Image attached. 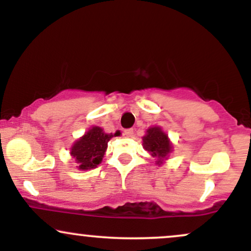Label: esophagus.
<instances>
[{
	"label": "esophagus",
	"mask_w": 251,
	"mask_h": 251,
	"mask_svg": "<svg viewBox=\"0 0 251 251\" xmlns=\"http://www.w3.org/2000/svg\"><path fill=\"white\" fill-rule=\"evenodd\" d=\"M133 128H127V129H125V131H124V134L126 135V137H132V135H133Z\"/></svg>",
	"instance_id": "obj_1"
}]
</instances>
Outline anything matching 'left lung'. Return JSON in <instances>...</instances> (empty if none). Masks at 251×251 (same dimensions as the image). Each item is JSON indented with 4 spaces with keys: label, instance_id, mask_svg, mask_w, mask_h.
I'll list each match as a JSON object with an SVG mask.
<instances>
[{
    "label": "left lung",
    "instance_id": "8db88e82",
    "mask_svg": "<svg viewBox=\"0 0 251 251\" xmlns=\"http://www.w3.org/2000/svg\"><path fill=\"white\" fill-rule=\"evenodd\" d=\"M143 145L152 157H157L158 163H162L164 158L171 152L172 145L169 142V138L159 127H151L148 129V133L143 138Z\"/></svg>",
    "mask_w": 251,
    "mask_h": 251
}]
</instances>
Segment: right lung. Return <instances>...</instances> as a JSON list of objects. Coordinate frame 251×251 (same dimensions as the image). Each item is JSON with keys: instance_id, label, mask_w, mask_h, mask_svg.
Segmentation results:
<instances>
[{"instance_id": "obj_1", "label": "right lung", "mask_w": 251, "mask_h": 251, "mask_svg": "<svg viewBox=\"0 0 251 251\" xmlns=\"http://www.w3.org/2000/svg\"><path fill=\"white\" fill-rule=\"evenodd\" d=\"M119 132L114 133L118 135ZM113 137L112 133H105L102 128L94 126L80 138L72 148V155L75 158L80 170H91L101 163L107 149V143Z\"/></svg>"}]
</instances>
